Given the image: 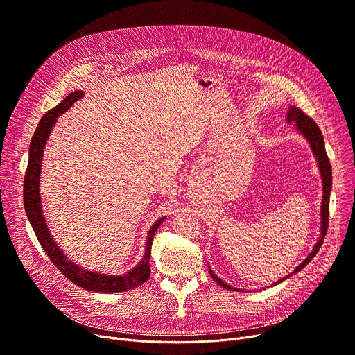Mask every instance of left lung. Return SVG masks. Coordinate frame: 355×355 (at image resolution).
Here are the masks:
<instances>
[{
    "instance_id": "8db88e82",
    "label": "left lung",
    "mask_w": 355,
    "mask_h": 355,
    "mask_svg": "<svg viewBox=\"0 0 355 355\" xmlns=\"http://www.w3.org/2000/svg\"><path fill=\"white\" fill-rule=\"evenodd\" d=\"M286 121L289 123H293L296 126V129L300 130V132L306 138V141L309 142L311 148H312V153L316 158V162H318V168H320V173H321V178H322V191H324V196H322V204H321V236H320V240L316 241V245L313 246L312 252L308 254V257L304 260V262L297 266L291 275L282 277L281 281L275 282L273 285H277L284 282L285 279L291 277L293 273L300 272L301 269H304L311 260L313 259V256L318 253L320 248L322 246L324 243V237L327 234V229H328V218H329V194H331V189H332V170H331V164H329V159H328V155H327V151H325V144H324V137H322V132L321 129L318 128V125L315 123V121L312 118H309L308 115H305L304 112L296 107V106H289L288 109V115H286ZM209 273L210 276L214 279V281L226 289H233V291H237L236 288L227 285L226 282H223L221 279L218 276L214 275V272L209 268Z\"/></svg>"
}]
</instances>
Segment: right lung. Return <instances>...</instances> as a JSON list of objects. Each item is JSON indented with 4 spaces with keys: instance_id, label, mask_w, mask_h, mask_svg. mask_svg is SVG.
<instances>
[{
    "instance_id": "1",
    "label": "right lung",
    "mask_w": 355,
    "mask_h": 355,
    "mask_svg": "<svg viewBox=\"0 0 355 355\" xmlns=\"http://www.w3.org/2000/svg\"><path fill=\"white\" fill-rule=\"evenodd\" d=\"M85 93L82 90H74L69 96H66L64 101H62L58 106L50 109L47 114L40 119L39 126H37L35 132L31 138L30 149H28V165L27 171L24 175V209L26 214L28 217L30 225L39 239L40 245L43 246L44 252L50 257L53 265H55L67 279L86 291L93 292H102V293H116V292H125L129 289H135L141 286L145 281H148L149 275H151V269H149V256H151V246L153 239L157 232V229L161 226V223L165 220V217L155 221V225L149 230L146 236V245H145V253L142 256L141 262L126 275L122 276H109L103 273L90 272L79 268L64 256L62 249L58 246V243L53 240L49 227L46 225V220L43 217L42 211V200H40V173H42V159H43V151L46 146V141L51 132V129L58 121V116L64 114V112L76 102L78 99H82Z\"/></svg>"
}]
</instances>
